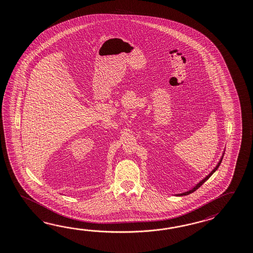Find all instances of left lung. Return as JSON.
<instances>
[{"label":"left lung","mask_w":253,"mask_h":253,"mask_svg":"<svg viewBox=\"0 0 253 253\" xmlns=\"http://www.w3.org/2000/svg\"><path fill=\"white\" fill-rule=\"evenodd\" d=\"M222 159H223V157H222V158H221V159L219 160V162H218V164H217V166H216V168H215V169H213V170H212L211 172V173L209 174V176H206L205 178H204L203 180H201V181H200V182L199 183V184H198V185H197L196 187H194V188H192L191 190H189V191H187V192H185V193H181V194H177V196H187V195L191 194V193H193L194 191H196V190H197L198 188H200V187H201V186L203 185V183L206 182V181H207V180H208V179H209V178H210V177L211 176L212 174H213V173H214L215 171L217 170V169H218V167H219V165H220V163H221V161H222Z\"/></svg>","instance_id":"obj_1"}]
</instances>
